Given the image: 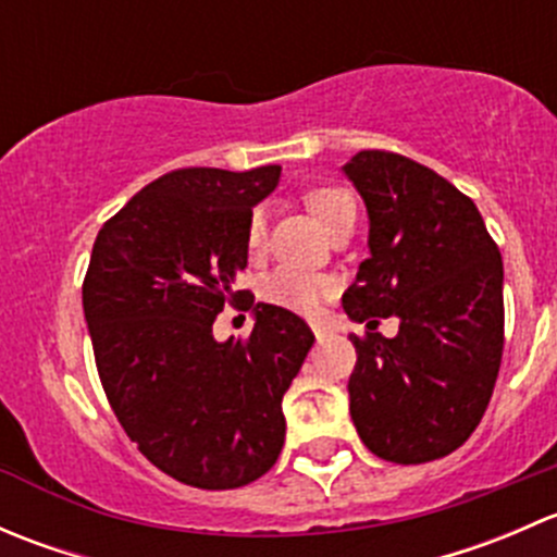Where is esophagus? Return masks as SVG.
<instances>
[{"mask_svg":"<svg viewBox=\"0 0 557 557\" xmlns=\"http://www.w3.org/2000/svg\"><path fill=\"white\" fill-rule=\"evenodd\" d=\"M312 331H314V336H318V342H323L325 336L331 334L329 325H323V323H312Z\"/></svg>","mask_w":557,"mask_h":557,"instance_id":"34e87169","label":"esophagus"}]
</instances>
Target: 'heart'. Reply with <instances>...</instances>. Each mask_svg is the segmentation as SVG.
Listing matches in <instances>:
<instances>
[{
	"instance_id": "1",
	"label": "heart",
	"mask_w": 557,
	"mask_h": 557,
	"mask_svg": "<svg viewBox=\"0 0 557 557\" xmlns=\"http://www.w3.org/2000/svg\"><path fill=\"white\" fill-rule=\"evenodd\" d=\"M307 205L320 218L325 232H331L345 218L356 215V201H352V196L342 188H331V185L329 188L310 190L307 194ZM245 243L250 252H261L263 243H267V210L263 207H256L250 212ZM331 294H334V283L329 277L305 272V269L296 267H277L261 283V296L269 305H277L283 310L299 314H312L320 307V301Z\"/></svg>"
}]
</instances>
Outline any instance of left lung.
I'll list each match as a JSON object with an SVG mask.
<instances>
[{
  "instance_id": "8db88e82",
  "label": "left lung",
  "mask_w": 557,
  "mask_h": 557,
  "mask_svg": "<svg viewBox=\"0 0 557 557\" xmlns=\"http://www.w3.org/2000/svg\"><path fill=\"white\" fill-rule=\"evenodd\" d=\"M369 215V258L342 296L347 318L398 334L350 336V414L391 463L458 450L480 425L504 350V263L469 196L429 166L361 150L342 166Z\"/></svg>"
}]
</instances>
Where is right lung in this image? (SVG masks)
Instances as JSON below:
<instances>
[{"label":"right lung","mask_w":557,"mask_h":557,"mask_svg":"<svg viewBox=\"0 0 557 557\" xmlns=\"http://www.w3.org/2000/svg\"><path fill=\"white\" fill-rule=\"evenodd\" d=\"M190 166L145 185L94 243L83 310L99 380L128 440L201 491L267 474L285 442L283 396L314 336L290 310L252 305L250 339L218 342V312L243 299L247 221L280 180Z\"/></svg>","instance_id":"obj_1"}]
</instances>
